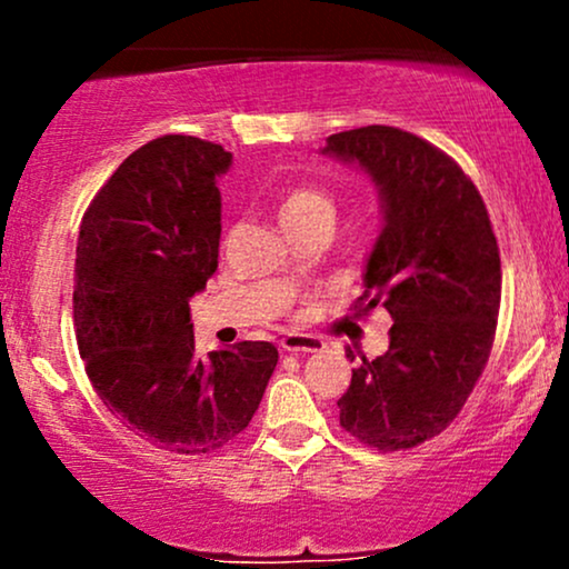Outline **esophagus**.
<instances>
[{"mask_svg": "<svg viewBox=\"0 0 569 569\" xmlns=\"http://www.w3.org/2000/svg\"><path fill=\"white\" fill-rule=\"evenodd\" d=\"M278 345H280V350L293 352V356H297V352H318V350H323L321 339H316V337H310V335H283V337L278 339Z\"/></svg>", "mask_w": 569, "mask_h": 569, "instance_id": "obj_1", "label": "esophagus"}]
</instances>
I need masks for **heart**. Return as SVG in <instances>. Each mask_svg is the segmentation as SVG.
<instances>
[{
	"label": "heart",
	"mask_w": 569,
	"mask_h": 569,
	"mask_svg": "<svg viewBox=\"0 0 569 569\" xmlns=\"http://www.w3.org/2000/svg\"><path fill=\"white\" fill-rule=\"evenodd\" d=\"M329 213L335 217V202L318 187H291L280 200V221L283 227H297L302 221Z\"/></svg>",
	"instance_id": "b5f03b06"
}]
</instances>
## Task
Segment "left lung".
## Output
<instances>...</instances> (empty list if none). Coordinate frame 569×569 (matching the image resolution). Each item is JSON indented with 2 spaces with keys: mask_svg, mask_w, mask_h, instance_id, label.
Listing matches in <instances>:
<instances>
[{
  "mask_svg": "<svg viewBox=\"0 0 569 569\" xmlns=\"http://www.w3.org/2000/svg\"><path fill=\"white\" fill-rule=\"evenodd\" d=\"M323 154L358 166L380 189L382 230L358 307L382 305L393 318L388 352L352 369L339 426L398 452L447 430L487 367L500 310L498 238L473 181L420 136L342 130Z\"/></svg>",
  "mask_w": 569,
  "mask_h": 569,
  "instance_id": "8db88e82",
  "label": "left lung"
}]
</instances>
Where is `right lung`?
Wrapping results in <instances>:
<instances>
[{
    "label": "right lung",
    "mask_w": 569,
    "mask_h": 569,
    "mask_svg": "<svg viewBox=\"0 0 569 569\" xmlns=\"http://www.w3.org/2000/svg\"><path fill=\"white\" fill-rule=\"evenodd\" d=\"M232 154L160 136L84 211L74 329L96 393L122 426L171 455H208L248 428L278 363L272 342L194 352L189 299L219 267L217 176Z\"/></svg>",
    "instance_id": "right-lung-1"
}]
</instances>
